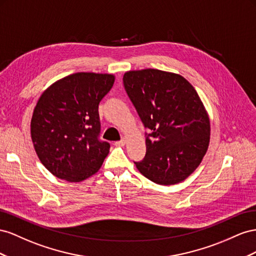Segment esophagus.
<instances>
[{
	"mask_svg": "<svg viewBox=\"0 0 256 256\" xmlns=\"http://www.w3.org/2000/svg\"><path fill=\"white\" fill-rule=\"evenodd\" d=\"M114 144H116V146H119V147H122V146L126 144V140H121L116 142Z\"/></svg>",
	"mask_w": 256,
	"mask_h": 256,
	"instance_id": "1",
	"label": "esophagus"
}]
</instances>
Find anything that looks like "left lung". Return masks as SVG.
Returning <instances> with one entry per match:
<instances>
[{"instance_id":"left-lung-1","label":"left lung","mask_w":256,"mask_h":256,"mask_svg":"<svg viewBox=\"0 0 256 256\" xmlns=\"http://www.w3.org/2000/svg\"><path fill=\"white\" fill-rule=\"evenodd\" d=\"M128 96L144 124L146 156L134 162L146 178L170 186L186 180L206 154L210 121L193 86L174 72L154 68L123 76Z\"/></svg>"}]
</instances>
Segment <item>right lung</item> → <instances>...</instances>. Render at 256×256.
<instances>
[{
    "label": "right lung",
    "instance_id": "1",
    "mask_svg": "<svg viewBox=\"0 0 256 256\" xmlns=\"http://www.w3.org/2000/svg\"><path fill=\"white\" fill-rule=\"evenodd\" d=\"M114 82L112 74L75 72L44 91L31 120L42 164L54 176L79 182L96 174L110 144L98 140V104Z\"/></svg>",
    "mask_w": 256,
    "mask_h": 256
}]
</instances>
